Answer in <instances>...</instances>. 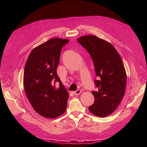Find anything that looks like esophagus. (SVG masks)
<instances>
[{
    "mask_svg": "<svg viewBox=\"0 0 147 147\" xmlns=\"http://www.w3.org/2000/svg\"><path fill=\"white\" fill-rule=\"evenodd\" d=\"M81 91L80 90H77L76 91H74V94H75V95H79V94H81Z\"/></svg>",
    "mask_w": 147,
    "mask_h": 147,
    "instance_id": "obj_1",
    "label": "esophagus"
}]
</instances>
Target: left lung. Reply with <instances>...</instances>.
Returning a JSON list of instances; mask_svg holds the SVG:
<instances>
[{
    "label": "left lung",
    "mask_w": 147,
    "mask_h": 147,
    "mask_svg": "<svg viewBox=\"0 0 147 147\" xmlns=\"http://www.w3.org/2000/svg\"><path fill=\"white\" fill-rule=\"evenodd\" d=\"M77 41L90 53L94 65V83L97 91H92L94 102L88 107L93 115L104 117L112 113L124 95L126 73L123 61L109 42L95 35L80 37Z\"/></svg>",
    "instance_id": "8db88e82"
}]
</instances>
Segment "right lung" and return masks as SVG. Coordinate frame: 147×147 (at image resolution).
<instances>
[{
    "mask_svg": "<svg viewBox=\"0 0 147 147\" xmlns=\"http://www.w3.org/2000/svg\"><path fill=\"white\" fill-rule=\"evenodd\" d=\"M68 39L55 38L34 48L26 61L23 84L34 110L42 117L54 118L63 114L69 93L57 75L62 48ZM58 82L57 88L55 83Z\"/></svg>",
    "mask_w": 147,
    "mask_h": 147,
    "instance_id": "right-lung-1",
    "label": "right lung"
}]
</instances>
